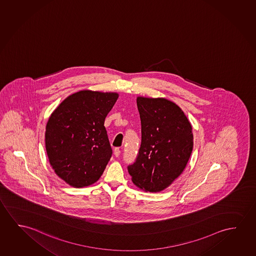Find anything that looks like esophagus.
<instances>
[{
    "label": "esophagus",
    "mask_w": 256,
    "mask_h": 256,
    "mask_svg": "<svg viewBox=\"0 0 256 256\" xmlns=\"http://www.w3.org/2000/svg\"><path fill=\"white\" fill-rule=\"evenodd\" d=\"M120 154V150L118 149V148H115V149H114V155H115L116 157H118Z\"/></svg>",
    "instance_id": "esophagus-1"
}]
</instances>
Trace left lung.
Here are the masks:
<instances>
[{"mask_svg": "<svg viewBox=\"0 0 256 256\" xmlns=\"http://www.w3.org/2000/svg\"><path fill=\"white\" fill-rule=\"evenodd\" d=\"M136 102L142 142L128 171L140 189L162 192L189 162L193 148L192 125L181 108L166 99L139 96Z\"/></svg>", "mask_w": 256, "mask_h": 256, "instance_id": "1", "label": "left lung"}]
</instances>
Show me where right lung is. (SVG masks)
<instances>
[{
    "instance_id": "add662e5",
    "label": "right lung",
    "mask_w": 256,
    "mask_h": 256,
    "mask_svg": "<svg viewBox=\"0 0 256 256\" xmlns=\"http://www.w3.org/2000/svg\"><path fill=\"white\" fill-rule=\"evenodd\" d=\"M118 98L117 93L80 91L64 99L48 118V157L68 184L88 186L104 173L112 154L104 124Z\"/></svg>"
}]
</instances>
